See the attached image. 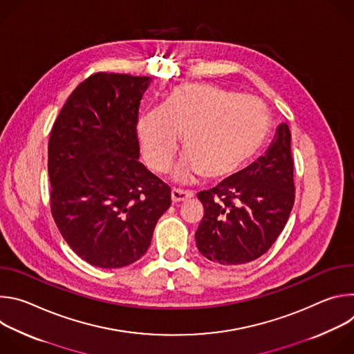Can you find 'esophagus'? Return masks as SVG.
<instances>
[{
    "label": "esophagus",
    "mask_w": 354,
    "mask_h": 354,
    "mask_svg": "<svg viewBox=\"0 0 354 354\" xmlns=\"http://www.w3.org/2000/svg\"><path fill=\"white\" fill-rule=\"evenodd\" d=\"M193 197V193L192 192H185V190H180V189H172L171 192V198L174 203H179V201H183L186 198H190Z\"/></svg>",
    "instance_id": "obj_1"
}]
</instances>
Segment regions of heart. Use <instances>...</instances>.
Returning a JSON list of instances; mask_svg holds the SVG:
<instances>
[{"label":"heart","mask_w":354,"mask_h":354,"mask_svg":"<svg viewBox=\"0 0 354 354\" xmlns=\"http://www.w3.org/2000/svg\"><path fill=\"white\" fill-rule=\"evenodd\" d=\"M266 133L268 112L257 97L209 84L174 86L160 111L145 112L137 122L142 157L157 172L169 168L183 134L187 156L174 172L182 182L232 175L257 153Z\"/></svg>","instance_id":"b5f03b06"}]
</instances>
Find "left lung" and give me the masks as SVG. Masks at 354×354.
Segmentation results:
<instances>
[{
  "mask_svg": "<svg viewBox=\"0 0 354 354\" xmlns=\"http://www.w3.org/2000/svg\"><path fill=\"white\" fill-rule=\"evenodd\" d=\"M291 133L281 123L263 157L203 190L205 216L194 234L201 255L220 265L258 259L274 243L294 205Z\"/></svg>",
  "mask_w": 354,
  "mask_h": 354,
  "instance_id": "obj_1",
  "label": "left lung"
}]
</instances>
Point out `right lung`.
<instances>
[{
    "label": "right lung",
    "mask_w": 354,
    "mask_h": 354,
    "mask_svg": "<svg viewBox=\"0 0 354 354\" xmlns=\"http://www.w3.org/2000/svg\"><path fill=\"white\" fill-rule=\"evenodd\" d=\"M149 77L96 73L62 108L48 140L50 209L75 254L116 269L138 261L171 187L140 161L138 108Z\"/></svg>",
    "instance_id": "1"
}]
</instances>
